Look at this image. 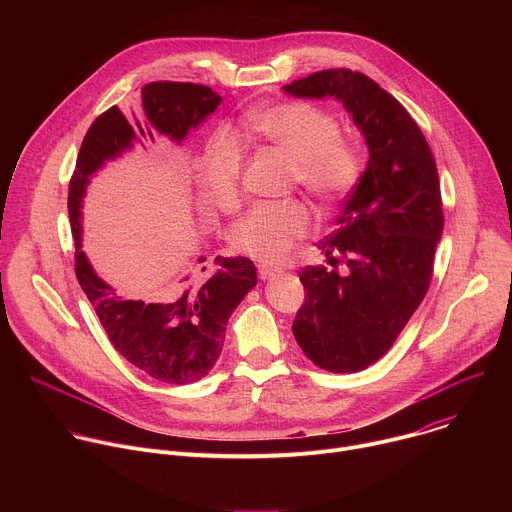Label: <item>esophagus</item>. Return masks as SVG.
<instances>
[{
    "instance_id": "1",
    "label": "esophagus",
    "mask_w": 512,
    "mask_h": 512,
    "mask_svg": "<svg viewBox=\"0 0 512 512\" xmlns=\"http://www.w3.org/2000/svg\"><path fill=\"white\" fill-rule=\"evenodd\" d=\"M281 269L279 267H271V265H259V277L265 281V279H271L275 275H279Z\"/></svg>"
}]
</instances>
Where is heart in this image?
<instances>
[{
    "mask_svg": "<svg viewBox=\"0 0 512 512\" xmlns=\"http://www.w3.org/2000/svg\"><path fill=\"white\" fill-rule=\"evenodd\" d=\"M243 137H255L281 152L298 182L318 204L344 200L360 180L356 145L340 135L338 119L308 101H283L247 113ZM202 198L221 212L241 206L243 150L229 135H216L196 160ZM312 216L304 202H265L253 206L231 231L235 251L265 263L283 261L308 235Z\"/></svg>",
    "mask_w": 512,
    "mask_h": 512,
    "instance_id": "1",
    "label": "heart"
}]
</instances>
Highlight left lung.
<instances>
[{
    "mask_svg": "<svg viewBox=\"0 0 512 512\" xmlns=\"http://www.w3.org/2000/svg\"><path fill=\"white\" fill-rule=\"evenodd\" d=\"M283 91L338 99L369 145L367 170L318 243L332 269L300 271L306 300L291 326L320 369L358 373L389 352L427 294L444 231L440 178L419 125L362 72L320 70Z\"/></svg>",
    "mask_w": 512,
    "mask_h": 512,
    "instance_id": "1",
    "label": "left lung"
}]
</instances>
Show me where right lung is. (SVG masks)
<instances>
[{
  "label": "right lung",
  "mask_w": 512,
  "mask_h": 512,
  "mask_svg": "<svg viewBox=\"0 0 512 512\" xmlns=\"http://www.w3.org/2000/svg\"><path fill=\"white\" fill-rule=\"evenodd\" d=\"M221 101V95L204 85L172 81L145 85L141 89V113L125 117L117 107H111L95 119L83 139L77 168L68 184L77 279L115 350L145 375L168 385L200 381L214 367L225 344L231 314L257 285L255 265L247 257L221 259L212 275L200 281H190L186 275L152 302L123 298L93 271L81 249V204L91 176L105 162L131 150L135 141L143 150L150 148L156 135L180 143ZM202 261L204 257L198 259V263Z\"/></svg>",
  "instance_id": "obj_1"
}]
</instances>
